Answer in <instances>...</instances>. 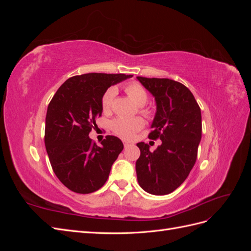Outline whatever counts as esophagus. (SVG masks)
<instances>
[{
    "mask_svg": "<svg viewBox=\"0 0 251 251\" xmlns=\"http://www.w3.org/2000/svg\"><path fill=\"white\" fill-rule=\"evenodd\" d=\"M131 142H128V141H124V146H125V148H127V147H130L131 146Z\"/></svg>",
    "mask_w": 251,
    "mask_h": 251,
    "instance_id": "obj_1",
    "label": "esophagus"
}]
</instances>
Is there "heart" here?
<instances>
[{
	"label": "heart",
	"instance_id": "heart-1",
	"mask_svg": "<svg viewBox=\"0 0 251 251\" xmlns=\"http://www.w3.org/2000/svg\"><path fill=\"white\" fill-rule=\"evenodd\" d=\"M125 92L126 95L132 98V100L139 105V112L143 114L146 117H151V110L150 108L144 107L149 100V95L147 90L144 89L139 82H131L125 87ZM116 96L115 88H109L105 90V92L101 96V109L104 113H110L112 110V104L114 98ZM144 126V121L141 117H134V118H125V117H117L111 123L112 131L115 133L119 137L124 139H131L135 134L140 131Z\"/></svg>",
	"mask_w": 251,
	"mask_h": 251
}]
</instances>
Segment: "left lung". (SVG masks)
<instances>
[{"label": "left lung", "instance_id": "obj_1", "mask_svg": "<svg viewBox=\"0 0 251 251\" xmlns=\"http://www.w3.org/2000/svg\"><path fill=\"white\" fill-rule=\"evenodd\" d=\"M137 78L157 103L149 138L162 141L154 151H150L148 143H137L138 183L151 195H168L183 183L196 163L202 136L201 110L193 93L181 82Z\"/></svg>", "mask_w": 251, "mask_h": 251}]
</instances>
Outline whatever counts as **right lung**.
<instances>
[{
  "label": "right lung",
  "mask_w": 251,
  "mask_h": 251,
  "mask_svg": "<svg viewBox=\"0 0 251 251\" xmlns=\"http://www.w3.org/2000/svg\"><path fill=\"white\" fill-rule=\"evenodd\" d=\"M133 75L88 73L67 79L48 105L45 146L52 170L62 183L77 194L100 189L112 164L124 150L115 136H105L101 146L89 134L101 116V96L112 85Z\"/></svg>",
  "instance_id": "1"
}]
</instances>
